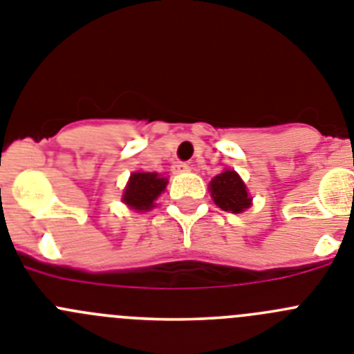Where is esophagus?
<instances>
[{"instance_id": "34e87169", "label": "esophagus", "mask_w": 354, "mask_h": 354, "mask_svg": "<svg viewBox=\"0 0 354 354\" xmlns=\"http://www.w3.org/2000/svg\"><path fill=\"white\" fill-rule=\"evenodd\" d=\"M173 169L174 173H187V171H190V165L187 162H174Z\"/></svg>"}]
</instances>
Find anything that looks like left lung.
Returning a JSON list of instances; mask_svg holds the SVG:
<instances>
[{
    "label": "left lung",
    "mask_w": 354,
    "mask_h": 354,
    "mask_svg": "<svg viewBox=\"0 0 354 354\" xmlns=\"http://www.w3.org/2000/svg\"><path fill=\"white\" fill-rule=\"evenodd\" d=\"M212 197L215 205L224 212L240 213L250 206V197H248L247 187L241 181L234 171H224L218 176H215L209 183Z\"/></svg>",
    "instance_id": "8db88e82"
}]
</instances>
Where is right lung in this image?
Segmentation results:
<instances>
[{"label":"right lung","instance_id":"right-lung-1","mask_svg":"<svg viewBox=\"0 0 354 354\" xmlns=\"http://www.w3.org/2000/svg\"><path fill=\"white\" fill-rule=\"evenodd\" d=\"M165 185L167 180L160 178L157 173H132L123 194V203L138 212L151 209L153 201L164 192Z\"/></svg>","mask_w":354,"mask_h":354}]
</instances>
